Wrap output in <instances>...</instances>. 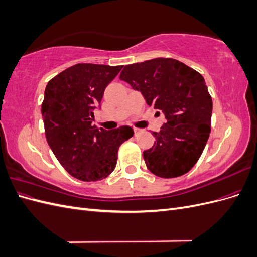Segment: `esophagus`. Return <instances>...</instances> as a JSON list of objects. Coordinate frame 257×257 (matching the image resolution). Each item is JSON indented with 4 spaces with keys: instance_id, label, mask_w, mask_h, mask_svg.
I'll list each match as a JSON object with an SVG mask.
<instances>
[{
    "instance_id": "34e87169",
    "label": "esophagus",
    "mask_w": 257,
    "mask_h": 257,
    "mask_svg": "<svg viewBox=\"0 0 257 257\" xmlns=\"http://www.w3.org/2000/svg\"><path fill=\"white\" fill-rule=\"evenodd\" d=\"M141 132H142V128L134 127V134H135V136H137L139 133H141Z\"/></svg>"
}]
</instances>
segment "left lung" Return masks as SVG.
<instances>
[{
  "instance_id": "obj_1",
  "label": "left lung",
  "mask_w": 257,
  "mask_h": 257,
  "mask_svg": "<svg viewBox=\"0 0 257 257\" xmlns=\"http://www.w3.org/2000/svg\"><path fill=\"white\" fill-rule=\"evenodd\" d=\"M120 79L141 91L147 104L167 120L152 133L153 147L144 151L148 169L161 178L190 172L211 131L212 99L204 77L178 60L155 58L125 65Z\"/></svg>"
}]
</instances>
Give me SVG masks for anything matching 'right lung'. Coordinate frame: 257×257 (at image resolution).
Wrapping results in <instances>:
<instances>
[{"label":"right lung","instance_id":"add662e5","mask_svg":"<svg viewBox=\"0 0 257 257\" xmlns=\"http://www.w3.org/2000/svg\"><path fill=\"white\" fill-rule=\"evenodd\" d=\"M123 65L79 63L47 83L42 104L45 135L66 172L81 181H97L116 165L120 146L134 135L130 126L99 130L92 125L104 91Z\"/></svg>","mask_w":257,"mask_h":257}]
</instances>
